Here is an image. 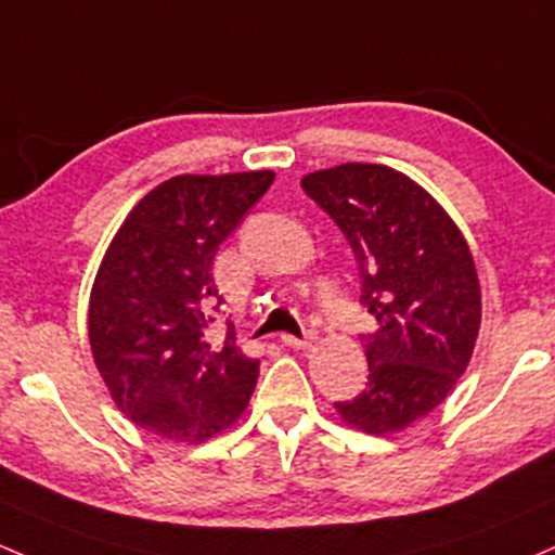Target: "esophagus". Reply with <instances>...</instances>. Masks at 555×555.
<instances>
[{"mask_svg": "<svg viewBox=\"0 0 555 555\" xmlns=\"http://www.w3.org/2000/svg\"><path fill=\"white\" fill-rule=\"evenodd\" d=\"M313 343H315L313 332L306 334V337H292V334H282V345L284 347H295V350H308V347Z\"/></svg>", "mask_w": 555, "mask_h": 555, "instance_id": "34e87169", "label": "esophagus"}]
</instances>
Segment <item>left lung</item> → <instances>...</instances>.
<instances>
[{"label": "left lung", "instance_id": "obj_1", "mask_svg": "<svg viewBox=\"0 0 555 555\" xmlns=\"http://www.w3.org/2000/svg\"><path fill=\"white\" fill-rule=\"evenodd\" d=\"M302 189L350 242L361 302L379 321L363 339L369 387L334 408L369 435L405 429L472 361L482 321L472 249L442 205L395 168L345 163L308 173Z\"/></svg>", "mask_w": 555, "mask_h": 555}]
</instances>
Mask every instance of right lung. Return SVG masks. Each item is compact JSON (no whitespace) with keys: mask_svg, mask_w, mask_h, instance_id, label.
<instances>
[{"mask_svg":"<svg viewBox=\"0 0 555 555\" xmlns=\"http://www.w3.org/2000/svg\"><path fill=\"white\" fill-rule=\"evenodd\" d=\"M273 184V170L173 176L137 203L89 297V345L115 405L173 442L210 440L245 413L258 361L205 328L221 313L212 258Z\"/></svg>","mask_w":555,"mask_h":555,"instance_id":"add662e5","label":"right lung"}]
</instances>
